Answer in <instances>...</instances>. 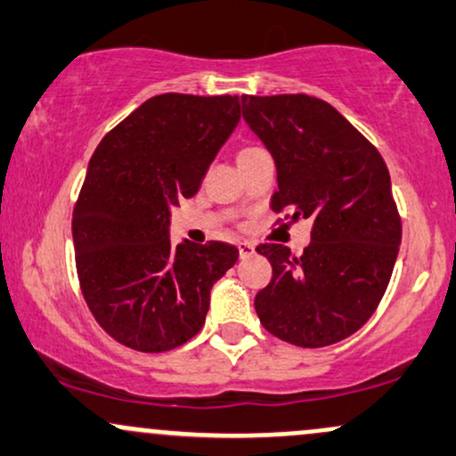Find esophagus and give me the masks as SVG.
<instances>
[{"instance_id": "obj_1", "label": "esophagus", "mask_w": 456, "mask_h": 456, "mask_svg": "<svg viewBox=\"0 0 456 456\" xmlns=\"http://www.w3.org/2000/svg\"><path fill=\"white\" fill-rule=\"evenodd\" d=\"M238 250H240V259H248L250 255H255V246L250 242H240Z\"/></svg>"}]
</instances>
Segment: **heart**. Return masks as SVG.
<instances>
[{
  "label": "heart",
  "instance_id": "b5f03b06",
  "mask_svg": "<svg viewBox=\"0 0 456 456\" xmlns=\"http://www.w3.org/2000/svg\"><path fill=\"white\" fill-rule=\"evenodd\" d=\"M253 150H257V148H253V145H250V148H242V150H240V154H246V151H253ZM238 154V156H240Z\"/></svg>",
  "mask_w": 456,
  "mask_h": 456
}]
</instances>
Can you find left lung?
Returning <instances> with one entry per match:
<instances>
[{
  "label": "left lung",
  "mask_w": 456,
  "mask_h": 456,
  "mask_svg": "<svg viewBox=\"0 0 456 456\" xmlns=\"http://www.w3.org/2000/svg\"><path fill=\"white\" fill-rule=\"evenodd\" d=\"M242 115L274 156L272 210H289L285 221H313L300 257L281 244L257 246L272 264V281L255 296L259 322L297 347L343 341L375 313L399 255L401 216L388 167L322 98L242 96Z\"/></svg>",
  "instance_id": "obj_1"
}]
</instances>
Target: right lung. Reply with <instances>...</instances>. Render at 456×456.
Wrapping results in <instances>:
<instances>
[{
    "label": "right lung",
    "mask_w": 456,
    "mask_h": 456,
    "mask_svg": "<svg viewBox=\"0 0 456 456\" xmlns=\"http://www.w3.org/2000/svg\"><path fill=\"white\" fill-rule=\"evenodd\" d=\"M238 122V96L160 94L94 151L72 212L78 285L104 332L134 352L191 341L238 261L232 244L169 240L171 208L199 191Z\"/></svg>",
    "instance_id": "obj_1"
}]
</instances>
